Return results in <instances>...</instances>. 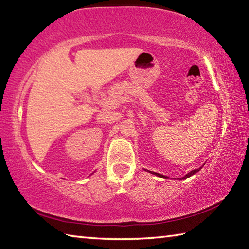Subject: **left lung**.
Returning <instances> with one entry per match:
<instances>
[{"mask_svg": "<svg viewBox=\"0 0 249 249\" xmlns=\"http://www.w3.org/2000/svg\"><path fill=\"white\" fill-rule=\"evenodd\" d=\"M201 170V168H199V169H196V170H192V171H190L189 172L188 175H185L184 177H182V179H187V178H189V177H191L192 175H195V174H196L197 171H200ZM151 174L153 175H156V176H158V177H160V178H167V177H165V176H162V175H160V174H157V172H153V171H150Z\"/></svg>", "mask_w": 249, "mask_h": 249, "instance_id": "left-lung-1", "label": "left lung"}]
</instances>
